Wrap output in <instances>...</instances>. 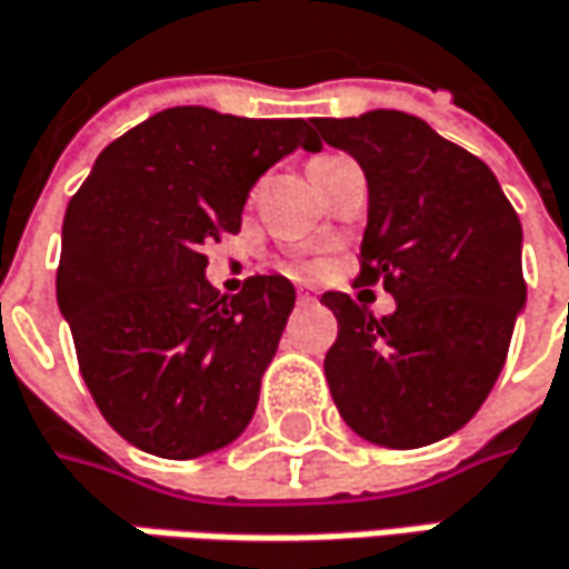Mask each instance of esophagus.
<instances>
[{
	"instance_id": "1",
	"label": "esophagus",
	"mask_w": 569,
	"mask_h": 569,
	"mask_svg": "<svg viewBox=\"0 0 569 569\" xmlns=\"http://www.w3.org/2000/svg\"><path fill=\"white\" fill-rule=\"evenodd\" d=\"M316 299H318V292L312 289V286H302V289H299V302H302V306H312Z\"/></svg>"
}]
</instances>
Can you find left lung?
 <instances>
[{"label":"left lung","instance_id":"obj_1","mask_svg":"<svg viewBox=\"0 0 569 569\" xmlns=\"http://www.w3.org/2000/svg\"><path fill=\"white\" fill-rule=\"evenodd\" d=\"M325 144L360 163L370 209L360 283H383L396 312L373 318L345 292L325 377L348 428L409 451L463 428L496 383L525 309L521 221L480 157L392 109L312 118Z\"/></svg>","mask_w":569,"mask_h":569}]
</instances>
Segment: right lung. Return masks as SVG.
Listing matches in <instances>:
<instances>
[{"instance_id":"1","label":"right lung","mask_w":569,"mask_h":569,"mask_svg":"<svg viewBox=\"0 0 569 569\" xmlns=\"http://www.w3.org/2000/svg\"><path fill=\"white\" fill-rule=\"evenodd\" d=\"M299 148L321 151L302 118L177 106L112 141L70 199L57 306L128 445L189 460L251 425L296 286L273 273L218 296L202 248L241 228L253 183Z\"/></svg>"}]
</instances>
